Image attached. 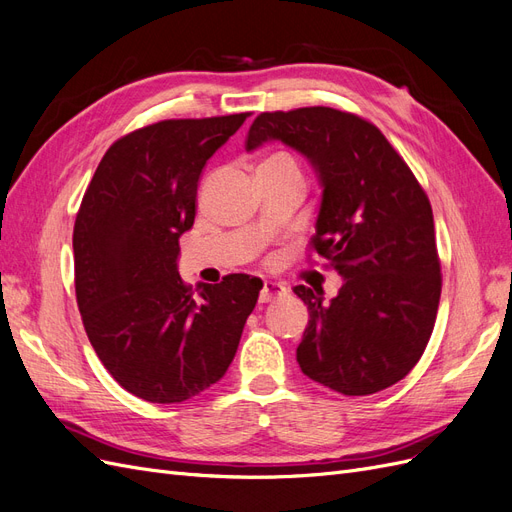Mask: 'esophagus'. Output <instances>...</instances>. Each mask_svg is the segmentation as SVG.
<instances>
[{"mask_svg": "<svg viewBox=\"0 0 512 512\" xmlns=\"http://www.w3.org/2000/svg\"><path fill=\"white\" fill-rule=\"evenodd\" d=\"M286 292V288L282 284H275V282H265V286H262L260 290V303H269L277 297H282V294Z\"/></svg>", "mask_w": 512, "mask_h": 512, "instance_id": "1", "label": "esophagus"}]
</instances>
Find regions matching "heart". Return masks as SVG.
<instances>
[{
  "mask_svg": "<svg viewBox=\"0 0 512 512\" xmlns=\"http://www.w3.org/2000/svg\"><path fill=\"white\" fill-rule=\"evenodd\" d=\"M260 166H271V168H299L297 160H294L290 153L286 151H277V153H271V156L262 162Z\"/></svg>",
  "mask_w": 512,
  "mask_h": 512,
  "instance_id": "b5f03b06",
  "label": "heart"
}]
</instances>
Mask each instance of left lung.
Masks as SVG:
<instances>
[{
    "label": "left lung",
    "instance_id": "8db88e82",
    "mask_svg": "<svg viewBox=\"0 0 512 512\" xmlns=\"http://www.w3.org/2000/svg\"><path fill=\"white\" fill-rule=\"evenodd\" d=\"M277 138L309 158L322 205L309 252L344 277L337 297L305 286L297 348L303 374L342 395H371L421 359L436 324L442 273L429 198L374 123L331 106L260 113L247 149Z\"/></svg>",
    "mask_w": 512,
    "mask_h": 512
}]
</instances>
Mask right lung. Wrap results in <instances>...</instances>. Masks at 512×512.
Returning a JSON list of instances; mask_svg holds the SVG:
<instances>
[{
  "mask_svg": "<svg viewBox=\"0 0 512 512\" xmlns=\"http://www.w3.org/2000/svg\"><path fill=\"white\" fill-rule=\"evenodd\" d=\"M247 117L164 119L117 138L76 213L74 288L89 342L123 389L153 404L218 382L258 301V277L192 288L177 271L198 177Z\"/></svg>",
  "mask_w": 512,
  "mask_h": 512,
  "instance_id": "obj_1",
  "label": "right lung"
}]
</instances>
